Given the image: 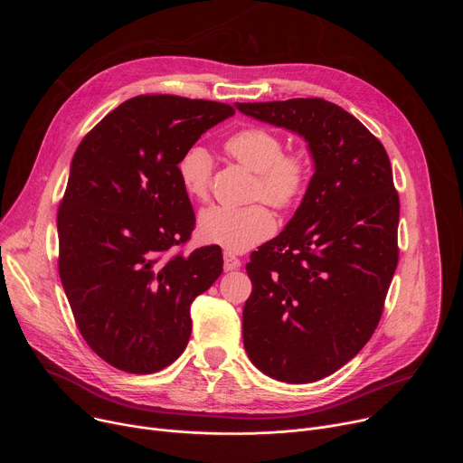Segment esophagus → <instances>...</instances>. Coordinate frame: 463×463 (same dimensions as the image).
<instances>
[{
  "label": "esophagus",
  "mask_w": 463,
  "mask_h": 463,
  "mask_svg": "<svg viewBox=\"0 0 463 463\" xmlns=\"http://www.w3.org/2000/svg\"><path fill=\"white\" fill-rule=\"evenodd\" d=\"M240 266H241V261L234 254H231V252L223 254V268H225V271H234Z\"/></svg>",
  "instance_id": "esophagus-1"
}]
</instances>
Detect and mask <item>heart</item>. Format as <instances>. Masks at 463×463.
I'll use <instances>...</instances> for the list:
<instances>
[{
	"mask_svg": "<svg viewBox=\"0 0 463 463\" xmlns=\"http://www.w3.org/2000/svg\"><path fill=\"white\" fill-rule=\"evenodd\" d=\"M225 152L249 172L256 174L252 197L266 200L277 209H289L306 190L309 165L298 154H284V143L273 129L250 126L236 131L225 143ZM184 192L205 202L211 184V156L203 146L188 148L177 163ZM275 231L271 211L252 203L247 207H211L197 220V232L207 243L243 252L268 240Z\"/></svg>",
	"mask_w": 463,
	"mask_h": 463,
	"instance_id": "1",
	"label": "heart"
}]
</instances>
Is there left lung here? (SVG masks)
Listing matches in <instances>:
<instances>
[{"label": "left lung", "mask_w": 463, "mask_h": 463, "mask_svg": "<svg viewBox=\"0 0 463 463\" xmlns=\"http://www.w3.org/2000/svg\"><path fill=\"white\" fill-rule=\"evenodd\" d=\"M307 143L313 175L284 231L250 254V363L284 383L332 375L370 341L398 268L400 197L364 124L322 99L234 104Z\"/></svg>", "instance_id": "obj_1"}]
</instances>
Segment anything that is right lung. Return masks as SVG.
I'll return each instance as SVG.
<instances>
[{
    "instance_id": "right-lung-1",
    "label": "right lung",
    "mask_w": 463,
    "mask_h": 463,
    "mask_svg": "<svg viewBox=\"0 0 463 463\" xmlns=\"http://www.w3.org/2000/svg\"><path fill=\"white\" fill-rule=\"evenodd\" d=\"M234 115L222 102L141 95L108 113L77 148L58 209L60 280L90 348L154 373L186 348L190 306L222 275L218 245L170 249L194 231L177 163Z\"/></svg>"
}]
</instances>
